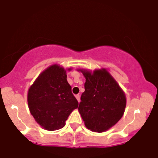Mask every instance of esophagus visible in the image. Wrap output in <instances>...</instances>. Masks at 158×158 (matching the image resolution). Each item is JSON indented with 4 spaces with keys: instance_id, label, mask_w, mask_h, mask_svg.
<instances>
[{
    "instance_id": "esophagus-1",
    "label": "esophagus",
    "mask_w": 158,
    "mask_h": 158,
    "mask_svg": "<svg viewBox=\"0 0 158 158\" xmlns=\"http://www.w3.org/2000/svg\"><path fill=\"white\" fill-rule=\"evenodd\" d=\"M76 98L77 99V101H78V102H80V95H79V94H78V95H76Z\"/></svg>"
}]
</instances>
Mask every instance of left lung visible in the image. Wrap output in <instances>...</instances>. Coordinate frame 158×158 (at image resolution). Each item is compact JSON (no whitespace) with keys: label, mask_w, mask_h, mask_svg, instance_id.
Returning <instances> with one entry per match:
<instances>
[{"label":"left lung","mask_w":158,"mask_h":158,"mask_svg":"<svg viewBox=\"0 0 158 158\" xmlns=\"http://www.w3.org/2000/svg\"><path fill=\"white\" fill-rule=\"evenodd\" d=\"M85 77L78 111L85 125L93 132L103 133L122 118L126 107V95L106 69H79Z\"/></svg>","instance_id":"1"}]
</instances>
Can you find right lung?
<instances>
[{
	"instance_id": "obj_1",
	"label": "right lung",
	"mask_w": 158,
	"mask_h": 158,
	"mask_svg": "<svg viewBox=\"0 0 158 158\" xmlns=\"http://www.w3.org/2000/svg\"><path fill=\"white\" fill-rule=\"evenodd\" d=\"M59 64H53L41 72L29 87L27 104L30 112L42 128L53 131L65 125V121L74 109L77 100L67 81V71Z\"/></svg>"
}]
</instances>
